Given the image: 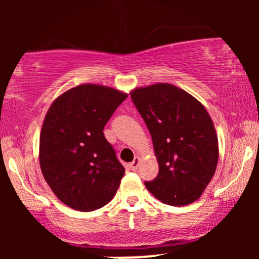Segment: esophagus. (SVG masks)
I'll use <instances>...</instances> for the list:
<instances>
[{
  "mask_svg": "<svg viewBox=\"0 0 259 259\" xmlns=\"http://www.w3.org/2000/svg\"><path fill=\"white\" fill-rule=\"evenodd\" d=\"M139 164H140V158H139V157H135V159H134L133 162L130 163L129 167H130V169H132V170H136V169H138V167H139Z\"/></svg>",
  "mask_w": 259,
  "mask_h": 259,
  "instance_id": "esophagus-1",
  "label": "esophagus"
}]
</instances>
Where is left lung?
Here are the masks:
<instances>
[{"instance_id": "8db88e82", "label": "left lung", "mask_w": 259, "mask_h": 259, "mask_svg": "<svg viewBox=\"0 0 259 259\" xmlns=\"http://www.w3.org/2000/svg\"><path fill=\"white\" fill-rule=\"evenodd\" d=\"M130 96L148 127L159 165L156 179L145 186L170 206L198 200L214 177L219 158L218 136L207 109L168 82L136 88Z\"/></svg>"}]
</instances>
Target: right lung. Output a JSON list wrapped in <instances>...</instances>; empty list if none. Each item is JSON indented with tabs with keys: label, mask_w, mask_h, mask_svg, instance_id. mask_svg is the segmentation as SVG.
<instances>
[{
	"label": "right lung",
	"mask_w": 259,
	"mask_h": 259,
	"mask_svg": "<svg viewBox=\"0 0 259 259\" xmlns=\"http://www.w3.org/2000/svg\"><path fill=\"white\" fill-rule=\"evenodd\" d=\"M127 94L82 84L63 92L47 111L38 159L53 194L80 212L99 209L114 197L125 169L103 127Z\"/></svg>",
	"instance_id": "right-lung-1"
}]
</instances>
